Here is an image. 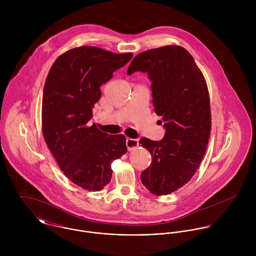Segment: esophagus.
I'll return each mask as SVG.
<instances>
[{"label": "esophagus", "instance_id": "obj_1", "mask_svg": "<svg viewBox=\"0 0 256 256\" xmlns=\"http://www.w3.org/2000/svg\"><path fill=\"white\" fill-rule=\"evenodd\" d=\"M126 146H127L128 150H133L137 148L138 146H139V141L136 140V139H130V138H128V139L126 140Z\"/></svg>", "mask_w": 256, "mask_h": 256}]
</instances>
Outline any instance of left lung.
Wrapping results in <instances>:
<instances>
[{"mask_svg": "<svg viewBox=\"0 0 256 256\" xmlns=\"http://www.w3.org/2000/svg\"><path fill=\"white\" fill-rule=\"evenodd\" d=\"M137 71L148 74L154 111L166 128L160 142H139L152 154L141 182L150 193L168 195L192 178L204 158L212 124L209 92L193 57L178 45L138 54L127 74Z\"/></svg>", "mask_w": 256, "mask_h": 256, "instance_id": "obj_1", "label": "left lung"}]
</instances>
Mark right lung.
<instances>
[{"mask_svg":"<svg viewBox=\"0 0 256 256\" xmlns=\"http://www.w3.org/2000/svg\"><path fill=\"white\" fill-rule=\"evenodd\" d=\"M132 57L80 46L60 55L46 78L41 113L45 142L65 176L86 190L100 191L110 183L112 162L127 152L124 135H108L88 121L100 86Z\"/></svg>","mask_w":256,"mask_h":256,"instance_id":"right-lung-1","label":"right lung"}]
</instances>
